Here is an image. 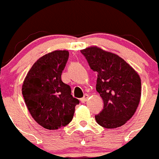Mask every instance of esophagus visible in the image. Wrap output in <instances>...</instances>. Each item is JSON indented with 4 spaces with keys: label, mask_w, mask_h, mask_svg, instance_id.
Returning a JSON list of instances; mask_svg holds the SVG:
<instances>
[{
    "label": "esophagus",
    "mask_w": 159,
    "mask_h": 159,
    "mask_svg": "<svg viewBox=\"0 0 159 159\" xmlns=\"http://www.w3.org/2000/svg\"><path fill=\"white\" fill-rule=\"evenodd\" d=\"M88 97H89V95H88V94H84V97L80 99V101L82 102H85L87 100H88Z\"/></svg>",
    "instance_id": "1"
}]
</instances>
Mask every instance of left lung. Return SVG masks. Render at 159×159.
<instances>
[{
  "instance_id": "obj_1",
  "label": "left lung",
  "mask_w": 159,
  "mask_h": 159,
  "mask_svg": "<svg viewBox=\"0 0 159 159\" xmlns=\"http://www.w3.org/2000/svg\"><path fill=\"white\" fill-rule=\"evenodd\" d=\"M80 52L97 72L96 91L103 100V109L95 116L97 123L105 128L121 127L134 116L139 103V75L121 57L99 48Z\"/></svg>"
}]
</instances>
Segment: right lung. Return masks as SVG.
<instances>
[{"mask_svg":"<svg viewBox=\"0 0 159 159\" xmlns=\"http://www.w3.org/2000/svg\"><path fill=\"white\" fill-rule=\"evenodd\" d=\"M69 57L67 51L44 55L28 72L22 86L25 102L35 121L48 130L64 127L72 120L79 99L61 75Z\"/></svg>","mask_w":159,"mask_h":159,"instance_id":"right-lung-1","label":"right lung"}]
</instances>
